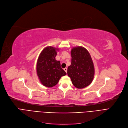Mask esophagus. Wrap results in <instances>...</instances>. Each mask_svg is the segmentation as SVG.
Wrapping results in <instances>:
<instances>
[{"mask_svg":"<svg viewBox=\"0 0 128 128\" xmlns=\"http://www.w3.org/2000/svg\"><path fill=\"white\" fill-rule=\"evenodd\" d=\"M64 70L66 72H67V68H64Z\"/></svg>","mask_w":128,"mask_h":128,"instance_id":"obj_1","label":"esophagus"}]
</instances>
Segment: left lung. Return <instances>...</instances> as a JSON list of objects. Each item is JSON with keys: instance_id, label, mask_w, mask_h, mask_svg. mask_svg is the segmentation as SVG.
<instances>
[{"instance_id": "8db88e82", "label": "left lung", "mask_w": 128, "mask_h": 128, "mask_svg": "<svg viewBox=\"0 0 128 128\" xmlns=\"http://www.w3.org/2000/svg\"><path fill=\"white\" fill-rule=\"evenodd\" d=\"M72 63L67 74L72 84L82 89L90 85L93 80L95 69L89 52L82 46L74 47L71 50Z\"/></svg>"}]
</instances>
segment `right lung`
I'll return each instance as SVG.
<instances>
[{"instance_id":"obj_1","label":"right lung","mask_w":128,"mask_h":128,"mask_svg":"<svg viewBox=\"0 0 128 128\" xmlns=\"http://www.w3.org/2000/svg\"><path fill=\"white\" fill-rule=\"evenodd\" d=\"M58 48L47 46L40 54L37 61L36 72L42 84L52 87L58 84L66 72L61 67L60 61L56 60Z\"/></svg>"}]
</instances>
